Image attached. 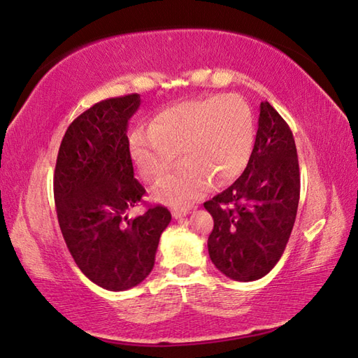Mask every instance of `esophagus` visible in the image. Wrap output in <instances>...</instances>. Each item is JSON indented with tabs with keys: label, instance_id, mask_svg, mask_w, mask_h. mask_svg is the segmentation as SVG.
Wrapping results in <instances>:
<instances>
[{
	"label": "esophagus",
	"instance_id": "obj_1",
	"mask_svg": "<svg viewBox=\"0 0 358 358\" xmlns=\"http://www.w3.org/2000/svg\"><path fill=\"white\" fill-rule=\"evenodd\" d=\"M192 213V208H180V210H173V217L174 219H180L187 216V214Z\"/></svg>",
	"mask_w": 358,
	"mask_h": 358
}]
</instances>
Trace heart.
Wrapping results in <instances>:
<instances>
[{
  "label": "heart",
  "instance_id": "heart-1",
  "mask_svg": "<svg viewBox=\"0 0 358 358\" xmlns=\"http://www.w3.org/2000/svg\"><path fill=\"white\" fill-rule=\"evenodd\" d=\"M256 129L248 102L239 94H210L166 107L152 125L131 133L134 165L142 178L157 180L182 155L185 161L155 188L156 199L185 205L239 178L252 155Z\"/></svg>",
  "mask_w": 358,
  "mask_h": 358
}]
</instances>
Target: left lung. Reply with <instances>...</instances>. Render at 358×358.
<instances>
[{"instance_id":"obj_1","label":"left lung","mask_w":358,"mask_h":358,"mask_svg":"<svg viewBox=\"0 0 358 358\" xmlns=\"http://www.w3.org/2000/svg\"><path fill=\"white\" fill-rule=\"evenodd\" d=\"M300 173L292 131L269 102L260 104L259 129L245 171L203 203L214 219L210 259L239 282L257 280L280 260L296 222Z\"/></svg>"}]
</instances>
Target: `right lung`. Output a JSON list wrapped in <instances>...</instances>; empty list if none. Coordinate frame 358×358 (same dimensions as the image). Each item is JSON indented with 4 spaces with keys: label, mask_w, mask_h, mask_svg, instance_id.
<instances>
[{
    "label": "right lung",
    "mask_w": 358,
    "mask_h": 358,
    "mask_svg": "<svg viewBox=\"0 0 358 358\" xmlns=\"http://www.w3.org/2000/svg\"><path fill=\"white\" fill-rule=\"evenodd\" d=\"M139 106V94L131 93L87 108L69 125L53 174L57 216L71 257L108 291L130 289L152 273L159 237L171 220L162 205L127 216L145 194L134 179L127 138Z\"/></svg>",
    "instance_id": "add662e5"
}]
</instances>
